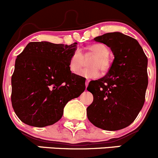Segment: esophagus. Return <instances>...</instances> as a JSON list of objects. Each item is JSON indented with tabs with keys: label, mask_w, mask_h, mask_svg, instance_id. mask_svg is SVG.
<instances>
[{
	"label": "esophagus",
	"mask_w": 158,
	"mask_h": 158,
	"mask_svg": "<svg viewBox=\"0 0 158 158\" xmlns=\"http://www.w3.org/2000/svg\"><path fill=\"white\" fill-rule=\"evenodd\" d=\"M89 80H86V81H85V87H86V88H87V87H88V85H89Z\"/></svg>",
	"instance_id": "esophagus-1"
}]
</instances>
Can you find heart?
I'll return each mask as SVG.
<instances>
[{"label":"heart","instance_id":"obj_1","mask_svg":"<svg viewBox=\"0 0 158 158\" xmlns=\"http://www.w3.org/2000/svg\"><path fill=\"white\" fill-rule=\"evenodd\" d=\"M89 52L95 55L90 63L91 67L82 69L80 76L88 79H94L99 76L100 72L106 73L110 69L111 59L109 49L102 44H95L87 47ZM83 66V56L79 49H76L69 60V69L73 73H77Z\"/></svg>","mask_w":158,"mask_h":158}]
</instances>
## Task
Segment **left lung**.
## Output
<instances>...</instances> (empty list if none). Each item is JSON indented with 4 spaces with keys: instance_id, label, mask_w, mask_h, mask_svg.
Masks as SVG:
<instances>
[{
    "instance_id": "1",
    "label": "left lung",
    "mask_w": 158,
    "mask_h": 158,
    "mask_svg": "<svg viewBox=\"0 0 158 158\" xmlns=\"http://www.w3.org/2000/svg\"><path fill=\"white\" fill-rule=\"evenodd\" d=\"M110 47L114 59L107 74L91 81L87 90L93 102L87 108L91 123L107 131L125 128L135 121L148 84V58L138 41L119 32L94 38Z\"/></svg>"
}]
</instances>
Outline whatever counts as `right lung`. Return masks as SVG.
Returning <instances> with one entry per match:
<instances>
[{
	"label": "right lung",
	"mask_w": 158,
	"mask_h": 158,
	"mask_svg": "<svg viewBox=\"0 0 158 158\" xmlns=\"http://www.w3.org/2000/svg\"><path fill=\"white\" fill-rule=\"evenodd\" d=\"M77 47L49 42H30L15 61L11 77V102L20 121L34 127L53 125L68 102L85 89V79L69 69Z\"/></svg>",
	"instance_id": "1"
}]
</instances>
